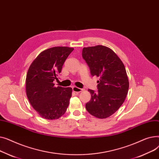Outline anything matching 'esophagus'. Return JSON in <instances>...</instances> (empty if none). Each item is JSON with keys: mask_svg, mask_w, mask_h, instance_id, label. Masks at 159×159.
Returning a JSON list of instances; mask_svg holds the SVG:
<instances>
[{"mask_svg": "<svg viewBox=\"0 0 159 159\" xmlns=\"http://www.w3.org/2000/svg\"><path fill=\"white\" fill-rule=\"evenodd\" d=\"M72 89H73V91H74V92H76V93L81 92V91H82L83 90H84L83 89H81V88H77V87H76V86H73Z\"/></svg>", "mask_w": 159, "mask_h": 159, "instance_id": "1", "label": "esophagus"}]
</instances>
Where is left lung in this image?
I'll use <instances>...</instances> for the list:
<instances>
[{
  "label": "left lung",
  "instance_id": "left-lung-1",
  "mask_svg": "<svg viewBox=\"0 0 159 159\" xmlns=\"http://www.w3.org/2000/svg\"><path fill=\"white\" fill-rule=\"evenodd\" d=\"M82 58L91 75L99 77L98 91L88 89L91 100L86 104L87 111L98 119H106L117 111L125 101L129 89L126 69L119 57L104 46L84 48Z\"/></svg>",
  "mask_w": 159,
  "mask_h": 159
}]
</instances>
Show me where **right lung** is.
Wrapping results in <instances>:
<instances>
[{
    "mask_svg": "<svg viewBox=\"0 0 159 159\" xmlns=\"http://www.w3.org/2000/svg\"><path fill=\"white\" fill-rule=\"evenodd\" d=\"M74 49L58 46L42 52L33 61L26 79V95L34 110L48 120L58 119L68 108L72 88L55 86L66 59Z\"/></svg>",
    "mask_w": 159,
    "mask_h": 159,
    "instance_id": "1",
    "label": "right lung"
}]
</instances>
